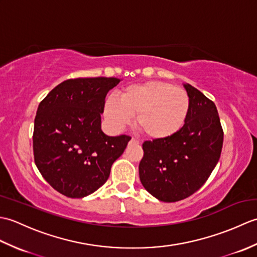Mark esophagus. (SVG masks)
Instances as JSON below:
<instances>
[{
    "label": "esophagus",
    "instance_id": "esophagus-1",
    "mask_svg": "<svg viewBox=\"0 0 257 257\" xmlns=\"http://www.w3.org/2000/svg\"><path fill=\"white\" fill-rule=\"evenodd\" d=\"M130 141H132V143H135V144H139V141L137 139H135V138H132V140H130Z\"/></svg>",
    "mask_w": 257,
    "mask_h": 257
}]
</instances>
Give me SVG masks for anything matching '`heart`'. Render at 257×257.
Wrapping results in <instances>:
<instances>
[{"instance_id": "1", "label": "heart", "mask_w": 257, "mask_h": 257, "mask_svg": "<svg viewBox=\"0 0 257 257\" xmlns=\"http://www.w3.org/2000/svg\"><path fill=\"white\" fill-rule=\"evenodd\" d=\"M189 110L188 92L159 80L129 86L119 100L108 97L103 105V114L112 129L122 130L136 116V128L151 140L167 139L179 133Z\"/></svg>"}]
</instances>
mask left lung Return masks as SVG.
Listing matches in <instances>:
<instances>
[{
  "instance_id": "obj_1",
  "label": "left lung",
  "mask_w": 257,
  "mask_h": 257,
  "mask_svg": "<svg viewBox=\"0 0 257 257\" xmlns=\"http://www.w3.org/2000/svg\"><path fill=\"white\" fill-rule=\"evenodd\" d=\"M190 110L179 133L167 139L145 141L139 177L158 200L177 202L198 191L219 162L223 130L215 103L190 84H183Z\"/></svg>"
}]
</instances>
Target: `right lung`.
<instances>
[{
  "label": "right lung",
  "mask_w": 257,
  "mask_h": 257,
  "mask_svg": "<svg viewBox=\"0 0 257 257\" xmlns=\"http://www.w3.org/2000/svg\"><path fill=\"white\" fill-rule=\"evenodd\" d=\"M114 77L68 79L37 108L33 150L41 174L59 193L80 199L105 183L112 163L123 154L129 136L101 130V113Z\"/></svg>",
  "instance_id": "obj_1"
}]
</instances>
